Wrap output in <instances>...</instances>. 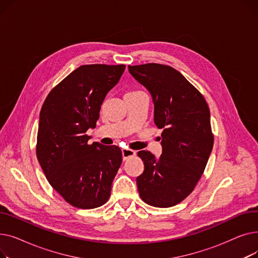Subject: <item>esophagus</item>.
<instances>
[{
	"mask_svg": "<svg viewBox=\"0 0 258 258\" xmlns=\"http://www.w3.org/2000/svg\"><path fill=\"white\" fill-rule=\"evenodd\" d=\"M121 152H122V159H123V161H125L130 157L136 155V153H135L133 150H128V148H122Z\"/></svg>",
	"mask_w": 258,
	"mask_h": 258,
	"instance_id": "obj_1",
	"label": "esophagus"
}]
</instances>
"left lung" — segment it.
<instances>
[{
    "label": "left lung",
    "instance_id": "left-lung-1",
    "mask_svg": "<svg viewBox=\"0 0 258 258\" xmlns=\"http://www.w3.org/2000/svg\"><path fill=\"white\" fill-rule=\"evenodd\" d=\"M151 93L154 121L162 128V155L140 151L144 171L137 177L140 198L154 207H170L192 192L213 147L210 111L203 95L169 66H128Z\"/></svg>",
    "mask_w": 258,
    "mask_h": 258
}]
</instances>
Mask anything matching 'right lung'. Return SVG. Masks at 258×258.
Masks as SVG:
<instances>
[{"mask_svg": "<svg viewBox=\"0 0 258 258\" xmlns=\"http://www.w3.org/2000/svg\"><path fill=\"white\" fill-rule=\"evenodd\" d=\"M124 64L80 66L54 88L39 113L36 157L50 185L74 207L96 208L111 196L121 150L88 144L100 106Z\"/></svg>", "mask_w": 258, "mask_h": 258, "instance_id": "right-lung-1", "label": "right lung"}]
</instances>
